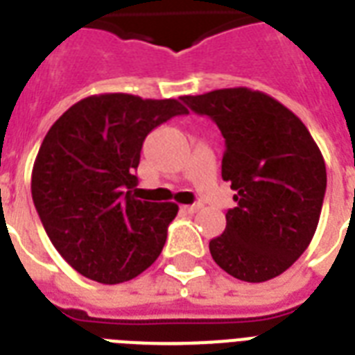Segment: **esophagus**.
I'll use <instances>...</instances> for the list:
<instances>
[{"label": "esophagus", "instance_id": "1", "mask_svg": "<svg viewBox=\"0 0 355 355\" xmlns=\"http://www.w3.org/2000/svg\"><path fill=\"white\" fill-rule=\"evenodd\" d=\"M200 210V205H186L182 206L184 214H195V211Z\"/></svg>", "mask_w": 355, "mask_h": 355}]
</instances>
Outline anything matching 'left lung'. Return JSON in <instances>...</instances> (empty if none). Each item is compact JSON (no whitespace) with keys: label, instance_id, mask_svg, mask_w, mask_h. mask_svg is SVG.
Masks as SVG:
<instances>
[{"label":"left lung","instance_id":"obj_1","mask_svg":"<svg viewBox=\"0 0 355 355\" xmlns=\"http://www.w3.org/2000/svg\"><path fill=\"white\" fill-rule=\"evenodd\" d=\"M225 138L221 175L236 191L227 228L210 241L211 258L243 282H267L291 267L319 225L326 164L300 119L263 92L223 88L184 96Z\"/></svg>","mask_w":355,"mask_h":355}]
</instances>
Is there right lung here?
<instances>
[{
	"instance_id": "1",
	"label": "right lung",
	"mask_w": 355,
	"mask_h": 355,
	"mask_svg": "<svg viewBox=\"0 0 355 355\" xmlns=\"http://www.w3.org/2000/svg\"><path fill=\"white\" fill-rule=\"evenodd\" d=\"M178 99L99 94L53 123L36 155L31 193L58 254L90 280L121 284L155 263L177 217L175 202L134 197L145 136L173 116Z\"/></svg>"
}]
</instances>
